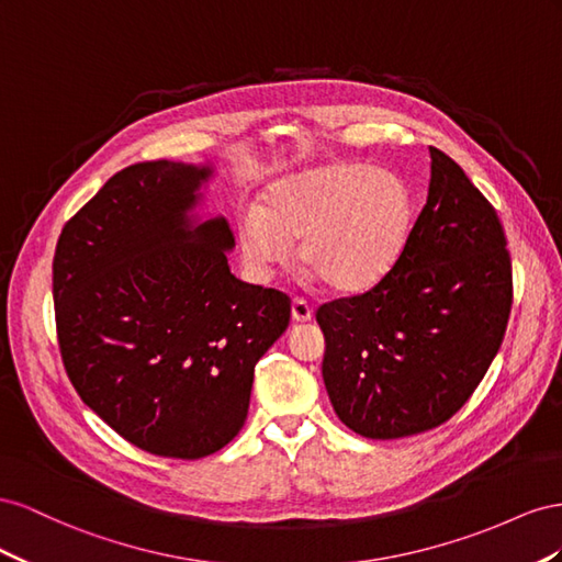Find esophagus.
<instances>
[{
	"label": "esophagus",
	"instance_id": "obj_1",
	"mask_svg": "<svg viewBox=\"0 0 562 562\" xmlns=\"http://www.w3.org/2000/svg\"><path fill=\"white\" fill-rule=\"evenodd\" d=\"M292 317H294V323H311L313 308L303 299H294L292 301Z\"/></svg>",
	"mask_w": 562,
	"mask_h": 562
}]
</instances>
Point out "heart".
<instances>
[{
  "label": "heart",
  "mask_w": 562,
  "mask_h": 562,
  "mask_svg": "<svg viewBox=\"0 0 562 562\" xmlns=\"http://www.w3.org/2000/svg\"><path fill=\"white\" fill-rule=\"evenodd\" d=\"M414 226V198L400 173L334 162L270 183L259 212L237 223L247 263L282 268L299 245L301 263L336 294L374 290L403 259Z\"/></svg>",
  "instance_id": "heart-1"
}]
</instances>
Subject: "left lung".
Listing matches in <instances>:
<instances>
[{
    "mask_svg": "<svg viewBox=\"0 0 562 562\" xmlns=\"http://www.w3.org/2000/svg\"><path fill=\"white\" fill-rule=\"evenodd\" d=\"M428 150V200L403 259L374 290L315 313L331 407L372 440L452 419L487 374L510 315L502 221L452 157Z\"/></svg>",
    "mask_w": 562,
    "mask_h": 562,
    "instance_id": "left-lung-1",
    "label": "left lung"
}]
</instances>
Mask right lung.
<instances>
[{"instance_id": "obj_1", "label": "right lung", "mask_w": 562, "mask_h": 562, "mask_svg": "<svg viewBox=\"0 0 562 562\" xmlns=\"http://www.w3.org/2000/svg\"><path fill=\"white\" fill-rule=\"evenodd\" d=\"M212 167L138 162L79 210L54 254L58 348L79 397L150 454L200 459L245 426L254 367L292 301L237 280L235 237L190 212Z\"/></svg>"}]
</instances>
